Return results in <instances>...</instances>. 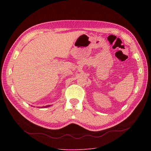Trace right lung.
Segmentation results:
<instances>
[{
    "instance_id": "right-lung-1",
    "label": "right lung",
    "mask_w": 151,
    "mask_h": 151,
    "mask_svg": "<svg viewBox=\"0 0 151 151\" xmlns=\"http://www.w3.org/2000/svg\"><path fill=\"white\" fill-rule=\"evenodd\" d=\"M49 106H50V105H47V106H45V108H46V107H49Z\"/></svg>"
}]
</instances>
